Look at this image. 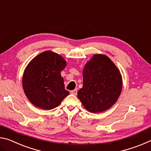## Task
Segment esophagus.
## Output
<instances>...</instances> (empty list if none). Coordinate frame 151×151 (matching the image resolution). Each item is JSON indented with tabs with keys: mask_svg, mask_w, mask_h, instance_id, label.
Returning a JSON list of instances; mask_svg holds the SVG:
<instances>
[{
	"mask_svg": "<svg viewBox=\"0 0 151 151\" xmlns=\"http://www.w3.org/2000/svg\"><path fill=\"white\" fill-rule=\"evenodd\" d=\"M70 93L72 94H74V95H76V94H77V89H75V90L70 91Z\"/></svg>",
	"mask_w": 151,
	"mask_h": 151,
	"instance_id": "1",
	"label": "esophagus"
}]
</instances>
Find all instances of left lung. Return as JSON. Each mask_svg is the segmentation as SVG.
I'll list each match as a JSON object with an SVG mask.
<instances>
[{"instance_id": "8db88e82", "label": "left lung", "mask_w": 151, "mask_h": 151, "mask_svg": "<svg viewBox=\"0 0 151 151\" xmlns=\"http://www.w3.org/2000/svg\"><path fill=\"white\" fill-rule=\"evenodd\" d=\"M83 86L78 98L91 112H101L116 103L121 94L122 83L118 68L106 56L94 55L83 72Z\"/></svg>"}]
</instances>
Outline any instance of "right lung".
Listing matches in <instances>:
<instances>
[{
    "label": "right lung",
    "instance_id": "obj_1",
    "mask_svg": "<svg viewBox=\"0 0 151 151\" xmlns=\"http://www.w3.org/2000/svg\"><path fill=\"white\" fill-rule=\"evenodd\" d=\"M65 66L66 61L61 56L49 50L40 53L29 63L24 72L22 86L35 106L52 109L69 94L60 75Z\"/></svg>",
    "mask_w": 151,
    "mask_h": 151
}]
</instances>
